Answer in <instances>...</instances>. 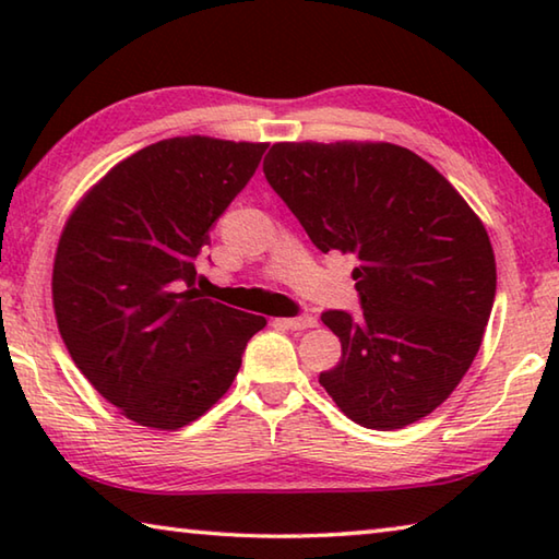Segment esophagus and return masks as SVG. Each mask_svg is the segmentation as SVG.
Here are the masks:
<instances>
[{
    "mask_svg": "<svg viewBox=\"0 0 559 559\" xmlns=\"http://www.w3.org/2000/svg\"><path fill=\"white\" fill-rule=\"evenodd\" d=\"M278 323L290 330H308V328H316L318 320L313 316H300V318H281Z\"/></svg>",
    "mask_w": 559,
    "mask_h": 559,
    "instance_id": "1",
    "label": "esophagus"
}]
</instances>
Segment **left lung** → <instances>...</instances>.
<instances>
[{
  "mask_svg": "<svg viewBox=\"0 0 559 559\" xmlns=\"http://www.w3.org/2000/svg\"><path fill=\"white\" fill-rule=\"evenodd\" d=\"M263 175L320 251L359 261L362 316H320L343 345L320 384L359 427L424 419L468 372L493 308L484 222L439 169L392 143H276Z\"/></svg>",
  "mask_w": 559,
  "mask_h": 559,
  "instance_id": "8db88e82",
  "label": "left lung"
}]
</instances>
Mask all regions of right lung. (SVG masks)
<instances>
[{
    "instance_id": "add662e5",
    "label": "right lung",
    "mask_w": 559,
    "mask_h": 559,
    "mask_svg": "<svg viewBox=\"0 0 559 559\" xmlns=\"http://www.w3.org/2000/svg\"><path fill=\"white\" fill-rule=\"evenodd\" d=\"M269 143L204 135L138 150L66 222L53 310L75 367L140 427L175 431L222 400L266 318L204 298L197 257Z\"/></svg>"
}]
</instances>
